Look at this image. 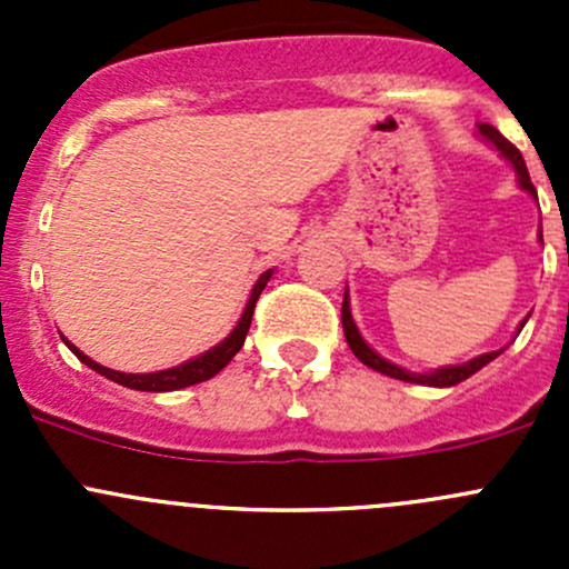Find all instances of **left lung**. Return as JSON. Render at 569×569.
Masks as SVG:
<instances>
[{
  "mask_svg": "<svg viewBox=\"0 0 569 569\" xmlns=\"http://www.w3.org/2000/svg\"><path fill=\"white\" fill-rule=\"evenodd\" d=\"M479 129V137L485 142H490L492 148H496L498 153H501L503 159H507L509 164L515 168V176H518V183L520 189H526V192L531 194V198H537V189H533L531 178H529V170H526V162H523V153L518 151V148L512 146V142L507 140V137L501 134V131L496 129V126L490 123H479L476 126ZM539 242H542V231H539ZM341 325H343V336H347V343L349 349L355 352V358L360 360V363H366L369 369L380 371V375H388L393 377V380H401V382H416V386H429V388H451V386H460L462 380H468L470 375H476L479 369H485L490 360H496L498 355L503 352V349H496V352H485L479 355V358L468 360V363H460V366H443V369H435V371H410V369H401V366L391 363V360H386L382 355H377L375 349L369 347V343L363 341V336H360L358 325H355L352 319V308H349V291H343V306H341ZM526 319L520 321L518 332L523 330Z\"/></svg>",
  "mask_w": 569,
  "mask_h": 569,
  "instance_id": "left-lung-1",
  "label": "left lung"
}]
</instances>
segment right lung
Wrapping results in <instances>:
<instances>
[{
	"label": "right lung",
	"mask_w": 569,
	"mask_h": 569,
	"mask_svg": "<svg viewBox=\"0 0 569 569\" xmlns=\"http://www.w3.org/2000/svg\"><path fill=\"white\" fill-rule=\"evenodd\" d=\"M269 278H272V269H267V272H263L261 278L256 280V286H252V291H250L248 306H244V311H242V317H239L237 327L228 332V338H222L217 347L206 349V352L198 355V358H189V360H183L181 366H173V369L151 371V375H126V371H114V369H107V366L96 363L93 358H88L84 352H79V349L73 347V343L68 341L66 336H62V341H66V347L71 349V352L77 355V358L82 360L88 369L99 371L101 377H107V380L118 382V386H123V388H131V391L168 393V391H178V388L198 386V382H206V380H211L214 375H220V371L226 369L228 363H231L233 355L242 349L244 338H248V330H250V321H252V308H256L258 295L267 289Z\"/></svg>",
	"instance_id": "add662e5"
}]
</instances>
